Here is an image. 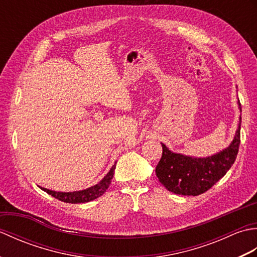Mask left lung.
<instances>
[{"mask_svg": "<svg viewBox=\"0 0 257 257\" xmlns=\"http://www.w3.org/2000/svg\"><path fill=\"white\" fill-rule=\"evenodd\" d=\"M239 108L241 102L238 100ZM241 143V119L232 144L209 158H191L174 154L162 145V157L156 168L161 184L180 195H199L211 189L226 174L236 159Z\"/></svg>", "mask_w": 257, "mask_h": 257, "instance_id": "left-lung-1", "label": "left lung"}]
</instances>
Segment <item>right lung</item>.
Wrapping results in <instances>:
<instances>
[{
    "label": "right lung",
    "mask_w": 257,
    "mask_h": 257,
    "mask_svg": "<svg viewBox=\"0 0 257 257\" xmlns=\"http://www.w3.org/2000/svg\"><path fill=\"white\" fill-rule=\"evenodd\" d=\"M114 169H116V165L112 166L110 171L107 173V176L99 183L96 184L95 187H91L83 191H77V192H55V191H51L44 188L41 189L45 191L46 193L54 196L55 199L62 202H66V203H85V202H89L99 198L100 195L106 192V190L109 188L112 180Z\"/></svg>",
    "instance_id": "obj_1"
}]
</instances>
